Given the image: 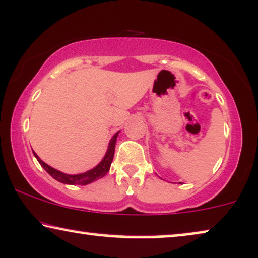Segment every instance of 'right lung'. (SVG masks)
Instances as JSON below:
<instances>
[{"label": "right lung", "mask_w": 258, "mask_h": 258, "mask_svg": "<svg viewBox=\"0 0 258 258\" xmlns=\"http://www.w3.org/2000/svg\"><path fill=\"white\" fill-rule=\"evenodd\" d=\"M118 133L117 132L115 134L114 136L111 137L110 142H109V146H108V150L107 153H105L103 160H102L100 163H98L96 167L90 169V170H88L86 172H83V174H77V175H68V174H64V172L62 171H58L56 170V169L51 168L50 165H48L47 163H44L43 161L41 160L40 157L37 156L36 154L34 153L35 157H36V160L38 161V163L42 165V168L44 169L45 171L48 172L49 175L51 176L52 178H55L56 181L61 182V183H64V184H72V185H87L89 184V183L94 182V181H97V179H100L103 177L108 174L109 169H110V165H111V162H112V158H114V154H115V144H116V139H117L118 136Z\"/></svg>", "instance_id": "1"}]
</instances>
